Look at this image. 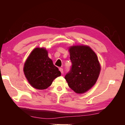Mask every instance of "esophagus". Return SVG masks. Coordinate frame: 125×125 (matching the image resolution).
I'll return each mask as SVG.
<instances>
[{"instance_id":"34e87169","label":"esophagus","mask_w":125,"mask_h":125,"mask_svg":"<svg viewBox=\"0 0 125 125\" xmlns=\"http://www.w3.org/2000/svg\"><path fill=\"white\" fill-rule=\"evenodd\" d=\"M59 71L61 72V73H63V69L62 68H59Z\"/></svg>"}]
</instances>
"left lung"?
<instances>
[{
    "mask_svg": "<svg viewBox=\"0 0 125 125\" xmlns=\"http://www.w3.org/2000/svg\"><path fill=\"white\" fill-rule=\"evenodd\" d=\"M72 66L65 77L70 88L77 93H84L95 84L101 67L97 57L86 46L70 47Z\"/></svg>",
    "mask_w": 125,
    "mask_h": 125,
    "instance_id": "obj_1",
    "label": "left lung"
}]
</instances>
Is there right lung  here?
<instances>
[{
  "label": "right lung",
  "instance_id": "add662e5",
  "mask_svg": "<svg viewBox=\"0 0 125 125\" xmlns=\"http://www.w3.org/2000/svg\"><path fill=\"white\" fill-rule=\"evenodd\" d=\"M47 53L45 48H36L24 64L25 77L33 88L39 90L47 89L55 78L61 75Z\"/></svg>",
  "mask_w": 125,
  "mask_h": 125
}]
</instances>
